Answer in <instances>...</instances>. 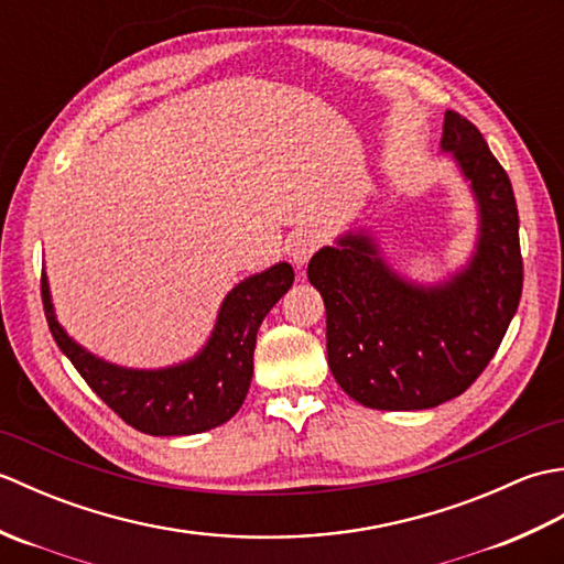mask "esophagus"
Returning <instances> with one entry per match:
<instances>
[{"mask_svg": "<svg viewBox=\"0 0 564 564\" xmlns=\"http://www.w3.org/2000/svg\"><path fill=\"white\" fill-rule=\"evenodd\" d=\"M319 245H322V235L317 230H310V227H305V230H295L291 235L289 254L297 263V267H305L310 257H313L319 249Z\"/></svg>", "mask_w": 564, "mask_h": 564, "instance_id": "34e87169", "label": "esophagus"}]
</instances>
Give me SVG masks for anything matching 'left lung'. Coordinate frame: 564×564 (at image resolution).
Wrapping results in <instances>:
<instances>
[{"label": "left lung", "mask_w": 564, "mask_h": 564, "mask_svg": "<svg viewBox=\"0 0 564 564\" xmlns=\"http://www.w3.org/2000/svg\"><path fill=\"white\" fill-rule=\"evenodd\" d=\"M451 152L480 213L470 261L448 281H406L366 230L307 263L327 307V361L341 390L370 410H431L458 398L492 361L523 289L517 198L480 130L446 111Z\"/></svg>", "instance_id": "1"}]
</instances>
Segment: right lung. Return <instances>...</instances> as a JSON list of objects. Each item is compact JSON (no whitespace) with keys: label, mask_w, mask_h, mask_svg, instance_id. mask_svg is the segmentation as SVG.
Returning <instances> with one entry per match:
<instances>
[{"label":"right lung","mask_w":564,"mask_h":564,"mask_svg":"<svg viewBox=\"0 0 564 564\" xmlns=\"http://www.w3.org/2000/svg\"><path fill=\"white\" fill-rule=\"evenodd\" d=\"M293 279L291 263L281 261L239 281L225 295L206 346L188 361L158 370L109 364L72 339L55 317L45 271L41 295L59 351L126 424L150 436H188L225 424L242 406L254 373L259 325Z\"/></svg>","instance_id":"1"}]
</instances>
